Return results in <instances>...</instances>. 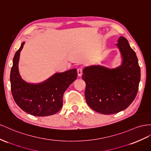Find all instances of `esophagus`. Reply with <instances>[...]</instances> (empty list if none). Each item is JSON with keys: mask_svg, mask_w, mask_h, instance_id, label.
<instances>
[{"mask_svg": "<svg viewBox=\"0 0 151 151\" xmlns=\"http://www.w3.org/2000/svg\"><path fill=\"white\" fill-rule=\"evenodd\" d=\"M77 74H78L79 76H81L83 74V69L82 68H78L77 69Z\"/></svg>", "mask_w": 151, "mask_h": 151, "instance_id": "1", "label": "esophagus"}]
</instances>
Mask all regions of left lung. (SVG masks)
<instances>
[{"label": "left lung", "instance_id": "left-lung-1", "mask_svg": "<svg viewBox=\"0 0 151 151\" xmlns=\"http://www.w3.org/2000/svg\"><path fill=\"white\" fill-rule=\"evenodd\" d=\"M116 44L122 64L116 68L92 65L84 68L87 104L95 111L112 114L126 109L135 99L140 81V68L135 52L121 36Z\"/></svg>", "mask_w": 151, "mask_h": 151}]
</instances>
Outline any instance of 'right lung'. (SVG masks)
Listing matches in <instances>:
<instances>
[{"instance_id":"right-lung-1","label":"right lung","mask_w":151,"mask_h":151,"mask_svg":"<svg viewBox=\"0 0 151 151\" xmlns=\"http://www.w3.org/2000/svg\"><path fill=\"white\" fill-rule=\"evenodd\" d=\"M25 42H22L16 52L11 70V89L13 99L23 111L31 115L38 117L53 115L62 107L63 93L76 79L77 70L74 68L56 73L40 83H27L18 70L20 52Z\"/></svg>"}]
</instances>
